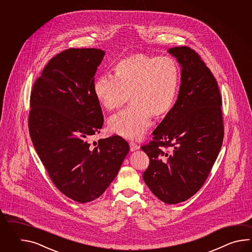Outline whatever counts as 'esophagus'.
<instances>
[{
  "label": "esophagus",
  "instance_id": "1",
  "mask_svg": "<svg viewBox=\"0 0 252 252\" xmlns=\"http://www.w3.org/2000/svg\"><path fill=\"white\" fill-rule=\"evenodd\" d=\"M129 149H130V151H135V150H139V145L135 144L134 142H130L129 143Z\"/></svg>",
  "mask_w": 252,
  "mask_h": 252
}]
</instances>
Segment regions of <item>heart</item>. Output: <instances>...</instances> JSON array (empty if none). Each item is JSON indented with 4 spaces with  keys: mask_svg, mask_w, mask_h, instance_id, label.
I'll use <instances>...</instances> for the list:
<instances>
[{
    "mask_svg": "<svg viewBox=\"0 0 252 252\" xmlns=\"http://www.w3.org/2000/svg\"><path fill=\"white\" fill-rule=\"evenodd\" d=\"M114 75H102L94 85L97 100L115 111L130 100L131 107L109 120L113 133L139 139L150 127L151 117L161 119L171 112L180 81L177 62L170 57L132 54L115 64Z\"/></svg>",
    "mask_w": 252,
    "mask_h": 252,
    "instance_id": "heart-1",
    "label": "heart"
}]
</instances>
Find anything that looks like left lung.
Returning <instances> with one entry per match:
<instances>
[{
  "instance_id": "obj_1",
  "label": "left lung",
  "mask_w": 252,
  "mask_h": 252,
  "mask_svg": "<svg viewBox=\"0 0 252 252\" xmlns=\"http://www.w3.org/2000/svg\"><path fill=\"white\" fill-rule=\"evenodd\" d=\"M168 53L181 66L177 102L141 150L150 158L143 173L146 185L162 202L175 204L203 187L221 148L224 128L221 97L211 70L186 46L169 48Z\"/></svg>"
}]
</instances>
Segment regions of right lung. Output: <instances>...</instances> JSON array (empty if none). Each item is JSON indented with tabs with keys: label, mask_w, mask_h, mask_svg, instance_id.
<instances>
[{
	"label": "right lung",
	"mask_w": 252,
	"mask_h": 252,
	"mask_svg": "<svg viewBox=\"0 0 252 252\" xmlns=\"http://www.w3.org/2000/svg\"><path fill=\"white\" fill-rule=\"evenodd\" d=\"M104 54L97 48H69L58 54L31 94L33 146L54 185L81 204L102 195L129 150L119 136L99 139L95 147L90 143L103 124L94 85Z\"/></svg>",
	"instance_id": "obj_1"
}]
</instances>
